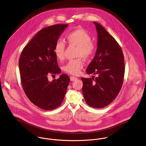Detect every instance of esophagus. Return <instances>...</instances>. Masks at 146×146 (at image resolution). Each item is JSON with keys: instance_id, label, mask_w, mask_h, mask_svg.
Wrapping results in <instances>:
<instances>
[{"instance_id": "obj_1", "label": "esophagus", "mask_w": 146, "mask_h": 146, "mask_svg": "<svg viewBox=\"0 0 146 146\" xmlns=\"http://www.w3.org/2000/svg\"><path fill=\"white\" fill-rule=\"evenodd\" d=\"M77 79V78H76V77H75V76H70V80L71 81H74V80H76Z\"/></svg>"}]
</instances>
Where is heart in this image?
I'll return each instance as SVG.
<instances>
[{
    "label": "heart",
    "mask_w": 146,
    "mask_h": 146,
    "mask_svg": "<svg viewBox=\"0 0 146 146\" xmlns=\"http://www.w3.org/2000/svg\"><path fill=\"white\" fill-rule=\"evenodd\" d=\"M66 40L68 44L78 46L76 59L70 60L63 67V70L66 73L77 75L83 68L84 63L82 59L88 60L95 53L96 45L92 41L90 34L82 29L74 30L66 35ZM66 43L61 39L57 40L54 46L53 53L59 61L64 58Z\"/></svg>",
    "instance_id": "heart-1"
}]
</instances>
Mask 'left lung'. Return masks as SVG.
Instances as JSON below:
<instances>
[{
    "mask_svg": "<svg viewBox=\"0 0 146 146\" xmlns=\"http://www.w3.org/2000/svg\"><path fill=\"white\" fill-rule=\"evenodd\" d=\"M94 23L98 33V47L86 72L97 76L81 79L86 103L100 108L111 104L119 94L124 82L125 66L124 54L119 43L102 26L96 22Z\"/></svg>",
    "mask_w": 146,
    "mask_h": 146,
    "instance_id": "8db88e82",
    "label": "left lung"
}]
</instances>
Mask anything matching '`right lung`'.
<instances>
[{
  "mask_svg": "<svg viewBox=\"0 0 146 146\" xmlns=\"http://www.w3.org/2000/svg\"><path fill=\"white\" fill-rule=\"evenodd\" d=\"M67 26L57 24L42 29L24 47L20 57L19 70L24 92L33 104L45 110L56 109L61 104L70 81L64 74L51 82L48 79L49 75L61 72L53 48Z\"/></svg>",
  "mask_w": 146,
  "mask_h": 146,
  "instance_id": "1",
  "label": "right lung"
}]
</instances>
